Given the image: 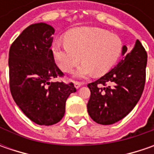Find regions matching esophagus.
I'll return each instance as SVG.
<instances>
[{
    "label": "esophagus",
    "mask_w": 154,
    "mask_h": 154,
    "mask_svg": "<svg viewBox=\"0 0 154 154\" xmlns=\"http://www.w3.org/2000/svg\"><path fill=\"white\" fill-rule=\"evenodd\" d=\"M74 86H75V88L76 89H78V88H80V86H82V83H80V82H78V81H74Z\"/></svg>",
    "instance_id": "1"
}]
</instances>
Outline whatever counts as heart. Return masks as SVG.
<instances>
[{
    "instance_id": "obj_1",
    "label": "heart",
    "mask_w": 154,
    "mask_h": 154,
    "mask_svg": "<svg viewBox=\"0 0 154 154\" xmlns=\"http://www.w3.org/2000/svg\"><path fill=\"white\" fill-rule=\"evenodd\" d=\"M64 42L53 45V56L66 73L72 72L82 60L84 62L75 73L80 78L106 74L119 59L123 48L116 34L95 26L73 28L65 34Z\"/></svg>"
}]
</instances>
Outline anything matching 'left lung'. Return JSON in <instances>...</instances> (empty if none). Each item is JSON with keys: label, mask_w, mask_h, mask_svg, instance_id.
<instances>
[{"label": "left lung", "mask_w": 154, "mask_h": 154, "mask_svg": "<svg viewBox=\"0 0 154 154\" xmlns=\"http://www.w3.org/2000/svg\"><path fill=\"white\" fill-rule=\"evenodd\" d=\"M122 56L114 68L87 85L91 91L87 111L99 124H113L125 117L138 103L144 90L147 62L144 47L136 40L133 49L123 45Z\"/></svg>", "instance_id": "obj_1"}]
</instances>
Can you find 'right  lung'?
<instances>
[{
	"label": "right lung",
	"mask_w": 154,
	"mask_h": 154,
	"mask_svg": "<svg viewBox=\"0 0 154 154\" xmlns=\"http://www.w3.org/2000/svg\"><path fill=\"white\" fill-rule=\"evenodd\" d=\"M55 32L45 23L32 24L15 39L9 50V86L13 98L27 117L38 125L61 121L73 83L54 82L63 73L51 49Z\"/></svg>",
	"instance_id": "obj_1"
}]
</instances>
